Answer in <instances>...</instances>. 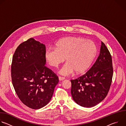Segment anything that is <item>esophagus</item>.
Returning <instances> with one entry per match:
<instances>
[{
  "label": "esophagus",
  "instance_id": "esophagus-1",
  "mask_svg": "<svg viewBox=\"0 0 126 126\" xmlns=\"http://www.w3.org/2000/svg\"><path fill=\"white\" fill-rule=\"evenodd\" d=\"M65 78L64 77H61V76H59V80L60 81H62L63 80H64Z\"/></svg>",
  "mask_w": 126,
  "mask_h": 126
}]
</instances>
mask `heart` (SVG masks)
<instances>
[{
  "label": "heart",
  "instance_id": "1",
  "mask_svg": "<svg viewBox=\"0 0 126 126\" xmlns=\"http://www.w3.org/2000/svg\"><path fill=\"white\" fill-rule=\"evenodd\" d=\"M56 48H48L45 57L49 65L57 68L66 58L67 62L60 70V74L69 75L83 73L91 67L97 54V47L92 40L81 37L70 36L58 40Z\"/></svg>",
  "mask_w": 126,
  "mask_h": 126
}]
</instances>
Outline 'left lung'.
I'll use <instances>...</instances> for the list:
<instances>
[{"label":"left lung","mask_w":126,"mask_h":126,"mask_svg":"<svg viewBox=\"0 0 126 126\" xmlns=\"http://www.w3.org/2000/svg\"><path fill=\"white\" fill-rule=\"evenodd\" d=\"M112 56L102 42L100 54L92 67L83 75L71 80V93L81 106L90 108L102 101L110 90L113 75Z\"/></svg>","instance_id":"left-lung-1"}]
</instances>
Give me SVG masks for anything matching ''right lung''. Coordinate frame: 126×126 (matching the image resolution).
Here are the masks:
<instances>
[{
    "mask_svg": "<svg viewBox=\"0 0 126 126\" xmlns=\"http://www.w3.org/2000/svg\"><path fill=\"white\" fill-rule=\"evenodd\" d=\"M45 45L33 38L16 48L11 67L12 83L17 95L26 106L39 109L50 101L58 77L47 67Z\"/></svg>",
    "mask_w": 126,
    "mask_h": 126,
    "instance_id": "right-lung-1",
    "label": "right lung"
}]
</instances>
